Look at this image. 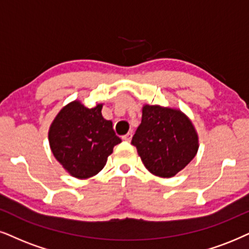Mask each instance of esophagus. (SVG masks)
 <instances>
[{
	"mask_svg": "<svg viewBox=\"0 0 249 249\" xmlns=\"http://www.w3.org/2000/svg\"><path fill=\"white\" fill-rule=\"evenodd\" d=\"M131 139H132V133H127V134H125V135H123V140H125V141H131Z\"/></svg>",
	"mask_w": 249,
	"mask_h": 249,
	"instance_id": "esophagus-1",
	"label": "esophagus"
}]
</instances>
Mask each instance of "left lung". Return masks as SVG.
Returning a JSON list of instances; mask_svg holds the SVG:
<instances>
[{
    "label": "left lung",
    "instance_id": "1",
    "mask_svg": "<svg viewBox=\"0 0 249 249\" xmlns=\"http://www.w3.org/2000/svg\"><path fill=\"white\" fill-rule=\"evenodd\" d=\"M132 144L150 174L171 178L196 155L199 135L191 119L179 109L144 105Z\"/></svg>",
    "mask_w": 249,
    "mask_h": 249
}]
</instances>
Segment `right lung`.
<instances>
[{
	"instance_id": "1",
	"label": "right lung",
	"mask_w": 249,
	"mask_h": 249,
	"mask_svg": "<svg viewBox=\"0 0 249 249\" xmlns=\"http://www.w3.org/2000/svg\"><path fill=\"white\" fill-rule=\"evenodd\" d=\"M102 103L87 108L78 100L59 110L49 127V146L68 174L87 179L105 168L108 156L122 140L112 122L102 116Z\"/></svg>"
}]
</instances>
